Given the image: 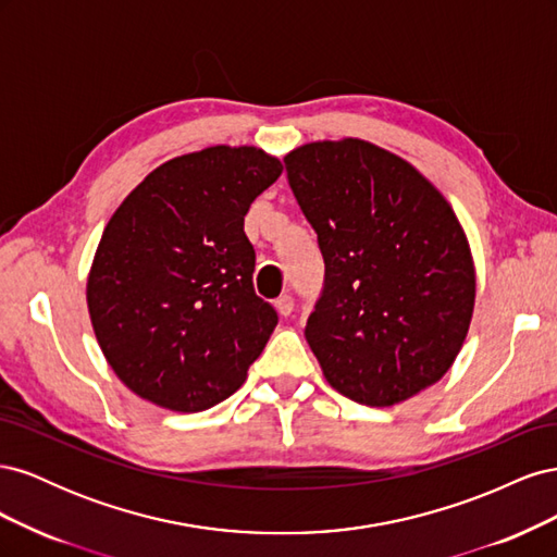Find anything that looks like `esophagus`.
I'll use <instances>...</instances> for the list:
<instances>
[{"mask_svg": "<svg viewBox=\"0 0 557 557\" xmlns=\"http://www.w3.org/2000/svg\"><path fill=\"white\" fill-rule=\"evenodd\" d=\"M293 309H295V299H293V295H281V297L276 299V311H278L281 315H290V313H293Z\"/></svg>", "mask_w": 557, "mask_h": 557, "instance_id": "1", "label": "esophagus"}]
</instances>
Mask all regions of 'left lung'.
I'll return each instance as SVG.
<instances>
[{"label":"left lung","instance_id":"1","mask_svg":"<svg viewBox=\"0 0 557 557\" xmlns=\"http://www.w3.org/2000/svg\"><path fill=\"white\" fill-rule=\"evenodd\" d=\"M283 162L325 260L305 334L327 383L367 407L434 385L458 358L476 297L474 260L444 195L362 139L313 141Z\"/></svg>","mask_w":557,"mask_h":557}]
</instances>
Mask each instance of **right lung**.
Masks as SVG:
<instances>
[{"label":"right lung","mask_w":557,"mask_h":557,"mask_svg":"<svg viewBox=\"0 0 557 557\" xmlns=\"http://www.w3.org/2000/svg\"><path fill=\"white\" fill-rule=\"evenodd\" d=\"M283 164L252 146H211L160 164L104 227L88 311L132 393L195 413L237 393L278 315L256 295L244 232Z\"/></svg>","instance_id":"obj_1"}]
</instances>
